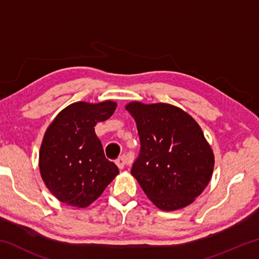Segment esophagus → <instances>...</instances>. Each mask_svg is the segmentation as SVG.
Returning <instances> with one entry per match:
<instances>
[{
  "label": "esophagus",
  "mask_w": 259,
  "mask_h": 259,
  "mask_svg": "<svg viewBox=\"0 0 259 259\" xmlns=\"http://www.w3.org/2000/svg\"><path fill=\"white\" fill-rule=\"evenodd\" d=\"M115 163H116L117 166H119L120 169H123L124 166L129 163V162H128V160H126V156L125 155H121L119 159L115 161Z\"/></svg>",
  "instance_id": "esophagus-1"
}]
</instances>
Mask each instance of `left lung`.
Returning a JSON list of instances; mask_svg holds the SVG:
<instances>
[{"instance_id":"8db88e82","label":"left lung","mask_w":259,"mask_h":259,"mask_svg":"<svg viewBox=\"0 0 259 259\" xmlns=\"http://www.w3.org/2000/svg\"><path fill=\"white\" fill-rule=\"evenodd\" d=\"M140 150L131 174L157 208L191 204L211 178L213 154L199 124L169 104L130 103Z\"/></svg>"}]
</instances>
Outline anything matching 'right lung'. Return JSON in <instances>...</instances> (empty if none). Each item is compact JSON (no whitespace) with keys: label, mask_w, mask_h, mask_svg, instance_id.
I'll use <instances>...</instances> for the list:
<instances>
[{"label":"right lung","mask_w":259,"mask_h":259,"mask_svg":"<svg viewBox=\"0 0 259 259\" xmlns=\"http://www.w3.org/2000/svg\"><path fill=\"white\" fill-rule=\"evenodd\" d=\"M116 104L69 105L48 128L40 151V171L47 187L61 202L84 208L102 195L119 174L105 157L95 133L98 121L113 115Z\"/></svg>","instance_id":"right-lung-1"}]
</instances>
